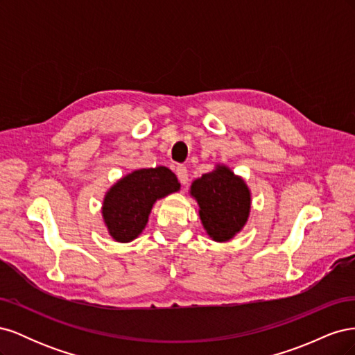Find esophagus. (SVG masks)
<instances>
[{"mask_svg": "<svg viewBox=\"0 0 355 355\" xmlns=\"http://www.w3.org/2000/svg\"><path fill=\"white\" fill-rule=\"evenodd\" d=\"M176 175H178V179L182 185H187L188 180H189V175H188V170L185 166H178L176 167Z\"/></svg>", "mask_w": 355, "mask_h": 355, "instance_id": "1", "label": "esophagus"}]
</instances>
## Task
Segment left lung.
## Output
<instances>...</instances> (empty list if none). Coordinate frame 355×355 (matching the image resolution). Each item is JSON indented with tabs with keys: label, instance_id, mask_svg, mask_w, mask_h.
Listing matches in <instances>:
<instances>
[{
	"label": "left lung",
	"instance_id": "8db88e82",
	"mask_svg": "<svg viewBox=\"0 0 355 355\" xmlns=\"http://www.w3.org/2000/svg\"><path fill=\"white\" fill-rule=\"evenodd\" d=\"M191 196L200 206L204 230L214 241H228L240 232L250 213V191L227 166L192 182Z\"/></svg>",
	"mask_w": 355,
	"mask_h": 355
}]
</instances>
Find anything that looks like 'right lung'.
<instances>
[{"label": "right lung", "mask_w": 355, "mask_h": 355, "mask_svg": "<svg viewBox=\"0 0 355 355\" xmlns=\"http://www.w3.org/2000/svg\"><path fill=\"white\" fill-rule=\"evenodd\" d=\"M176 175L167 167L141 168L124 176L106 192L102 214L110 235L128 243L141 234L154 202L179 191Z\"/></svg>", "instance_id": "add662e5"}]
</instances>
